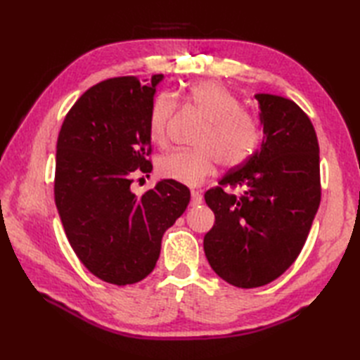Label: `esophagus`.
Wrapping results in <instances>:
<instances>
[{
	"label": "esophagus",
	"mask_w": 360,
	"mask_h": 360,
	"mask_svg": "<svg viewBox=\"0 0 360 360\" xmlns=\"http://www.w3.org/2000/svg\"><path fill=\"white\" fill-rule=\"evenodd\" d=\"M202 202V195L201 192H198V190H192V201H190V204L193 205H200Z\"/></svg>",
	"instance_id": "obj_1"
}]
</instances>
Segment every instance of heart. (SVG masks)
<instances>
[{
	"label": "heart",
	"instance_id": "b5f03b06",
	"mask_svg": "<svg viewBox=\"0 0 360 360\" xmlns=\"http://www.w3.org/2000/svg\"><path fill=\"white\" fill-rule=\"evenodd\" d=\"M187 102L207 120L196 150H174L159 159L158 172L165 179L186 186H200L213 174L219 162L224 168H238L254 155L259 143V129L254 116L240 110L231 89L218 82H200L186 93ZM176 103L172 96L155 98L148 117L150 137L159 147L168 142V125Z\"/></svg>",
	"mask_w": 360,
	"mask_h": 360
}]
</instances>
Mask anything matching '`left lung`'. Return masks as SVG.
Instances as JSON below:
<instances>
[{"mask_svg":"<svg viewBox=\"0 0 360 360\" xmlns=\"http://www.w3.org/2000/svg\"><path fill=\"white\" fill-rule=\"evenodd\" d=\"M263 125L262 148L233 168L204 198L215 224L204 236L209 264L236 288H258L295 262L320 205L316 129L295 102L255 94ZM241 186L235 197L229 188Z\"/></svg>","mask_w":360,"mask_h":360,"instance_id":"1","label":"left lung"}]
</instances>
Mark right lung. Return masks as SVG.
<instances>
[{"label": "right lung", "instance_id": "1", "mask_svg": "<svg viewBox=\"0 0 360 360\" xmlns=\"http://www.w3.org/2000/svg\"><path fill=\"white\" fill-rule=\"evenodd\" d=\"M162 74L114 77L83 93L57 141L53 195L71 248L97 278L133 285L155 269L160 241L186 212L190 190L172 179L137 196L134 172L150 173V108Z\"/></svg>", "mask_w": 360, "mask_h": 360}]
</instances>
